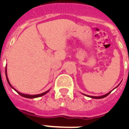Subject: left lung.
Instances as JSON below:
<instances>
[{"instance_id":"left-lung-1","label":"left lung","mask_w":129,"mask_h":129,"mask_svg":"<svg viewBox=\"0 0 129 129\" xmlns=\"http://www.w3.org/2000/svg\"><path fill=\"white\" fill-rule=\"evenodd\" d=\"M118 85H119V84H118ZM117 86H116V87H117ZM110 93H111V91H110V92H109V93H106V95H102V96H98V97H97V96H90V95H84V94H83V95H84L85 96H87V97H91V98H93V99H102V98H104V97H106V96H108V95H109V94H110Z\"/></svg>"}]
</instances>
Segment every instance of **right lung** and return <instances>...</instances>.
Segmentation results:
<instances>
[{
	"instance_id": "right-lung-1",
	"label": "right lung",
	"mask_w": 129,
	"mask_h": 129,
	"mask_svg": "<svg viewBox=\"0 0 129 129\" xmlns=\"http://www.w3.org/2000/svg\"><path fill=\"white\" fill-rule=\"evenodd\" d=\"M5 74H6V78H7V82H8V83H9V86H11V87L13 89H14L15 91H16L17 93H18L19 95H20L21 96H22V97H25V98L33 99V98H36V97H41V96H43V95H45V94H47V93H48L49 91H50V89H49V90H48V91H45V92H44V93H41V94H38V95H27V94H23V93H20V92H19L18 91H17L15 88L13 87L12 85H11V83L9 82V78H8V76H7V67H6V68H5Z\"/></svg>"
}]
</instances>
